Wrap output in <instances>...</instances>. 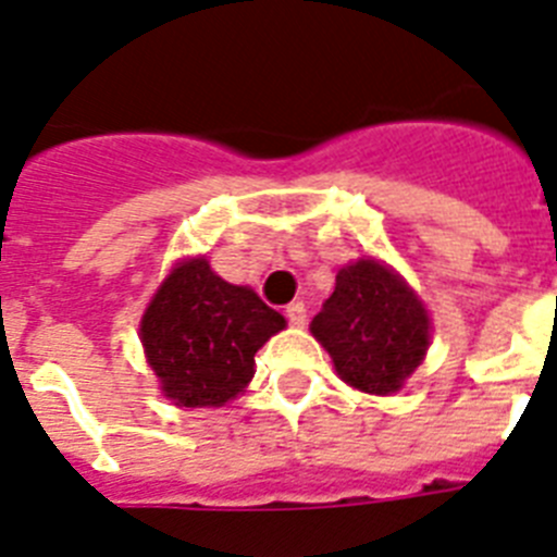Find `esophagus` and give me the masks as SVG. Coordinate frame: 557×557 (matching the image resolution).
Returning <instances> with one entry per match:
<instances>
[{
  "mask_svg": "<svg viewBox=\"0 0 557 557\" xmlns=\"http://www.w3.org/2000/svg\"><path fill=\"white\" fill-rule=\"evenodd\" d=\"M285 317H288V322L297 327L306 325V319H308V311L302 302H292V306H285Z\"/></svg>",
  "mask_w": 557,
  "mask_h": 557,
  "instance_id": "esophagus-1",
  "label": "esophagus"
}]
</instances>
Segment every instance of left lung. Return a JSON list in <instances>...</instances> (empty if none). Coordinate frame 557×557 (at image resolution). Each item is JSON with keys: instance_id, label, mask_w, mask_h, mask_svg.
<instances>
[{"instance_id": "obj_1", "label": "left lung", "mask_w": 557, "mask_h": 557, "mask_svg": "<svg viewBox=\"0 0 557 557\" xmlns=\"http://www.w3.org/2000/svg\"><path fill=\"white\" fill-rule=\"evenodd\" d=\"M311 333L331 352L345 384L393 395L423 361L432 322L398 272L361 258L338 269L336 288L313 317Z\"/></svg>"}]
</instances>
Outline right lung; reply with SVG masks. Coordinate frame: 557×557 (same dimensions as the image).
<instances>
[{
  "label": "right lung",
  "instance_id": "1",
  "mask_svg": "<svg viewBox=\"0 0 557 557\" xmlns=\"http://www.w3.org/2000/svg\"><path fill=\"white\" fill-rule=\"evenodd\" d=\"M283 327L285 319L251 288L221 280L207 258H190L159 285L139 338L164 398L201 409L244 393L255 352Z\"/></svg>",
  "mask_w": 557,
  "mask_h": 557
}]
</instances>
